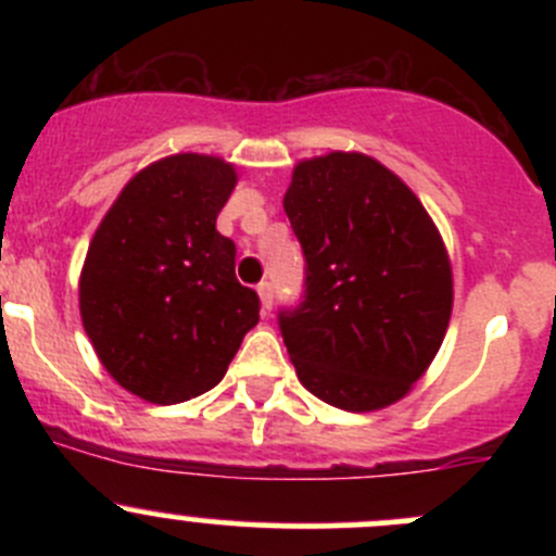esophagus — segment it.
<instances>
[{
  "label": "esophagus",
  "instance_id": "obj_1",
  "mask_svg": "<svg viewBox=\"0 0 556 556\" xmlns=\"http://www.w3.org/2000/svg\"><path fill=\"white\" fill-rule=\"evenodd\" d=\"M257 295H261L263 314L271 312V306H274V288H271V282H261V285H257Z\"/></svg>",
  "mask_w": 556,
  "mask_h": 556
}]
</instances>
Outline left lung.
<instances>
[{"mask_svg": "<svg viewBox=\"0 0 556 556\" xmlns=\"http://www.w3.org/2000/svg\"><path fill=\"white\" fill-rule=\"evenodd\" d=\"M282 204L306 261L304 301L279 312L301 384L344 412L401 401L452 317L435 223L397 174L363 153L301 161Z\"/></svg>", "mask_w": 556, "mask_h": 556, "instance_id": "left-lung-1", "label": "left lung"}]
</instances>
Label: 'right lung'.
I'll return each mask as SVG.
<instances>
[{
  "mask_svg": "<svg viewBox=\"0 0 556 556\" xmlns=\"http://www.w3.org/2000/svg\"><path fill=\"white\" fill-rule=\"evenodd\" d=\"M237 185L231 164L179 153L128 179L88 247L80 317L102 366L150 403L212 390L257 325L237 244L215 228Z\"/></svg>",
  "mask_w": 556,
  "mask_h": 556,
  "instance_id": "obj_1",
  "label": "right lung"
}]
</instances>
